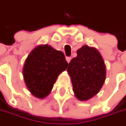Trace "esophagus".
<instances>
[{"mask_svg": "<svg viewBox=\"0 0 126 126\" xmlns=\"http://www.w3.org/2000/svg\"><path fill=\"white\" fill-rule=\"evenodd\" d=\"M71 60V58L70 57H66V62H67L68 63L70 62Z\"/></svg>", "mask_w": 126, "mask_h": 126, "instance_id": "34e87169", "label": "esophagus"}]
</instances>
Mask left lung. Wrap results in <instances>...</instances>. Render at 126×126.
Returning <instances> with one entry per match:
<instances>
[{
	"label": "left lung",
	"instance_id": "1",
	"mask_svg": "<svg viewBox=\"0 0 126 126\" xmlns=\"http://www.w3.org/2000/svg\"><path fill=\"white\" fill-rule=\"evenodd\" d=\"M77 57L69 64L73 90L77 99L85 101L97 94L106 79V66L99 52L94 47L83 46Z\"/></svg>",
	"mask_w": 126,
	"mask_h": 126
}]
</instances>
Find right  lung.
<instances>
[{
	"label": "right lung",
	"mask_w": 126,
	"mask_h": 126,
	"mask_svg": "<svg viewBox=\"0 0 126 126\" xmlns=\"http://www.w3.org/2000/svg\"><path fill=\"white\" fill-rule=\"evenodd\" d=\"M67 66L62 52L48 45L37 46L28 55L23 67L27 88L36 97L43 99L50 94L57 76Z\"/></svg>",
	"instance_id": "right-lung-1"
}]
</instances>
